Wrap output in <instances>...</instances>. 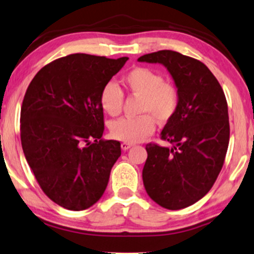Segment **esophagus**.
Masks as SVG:
<instances>
[{
	"label": "esophagus",
	"instance_id": "1",
	"mask_svg": "<svg viewBox=\"0 0 254 254\" xmlns=\"http://www.w3.org/2000/svg\"><path fill=\"white\" fill-rule=\"evenodd\" d=\"M130 147H131L130 143H126V142L121 143V149H123V150H128Z\"/></svg>",
	"mask_w": 254,
	"mask_h": 254
}]
</instances>
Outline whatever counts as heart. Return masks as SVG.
<instances>
[{
  "label": "heart",
  "instance_id": "b5f03b06",
  "mask_svg": "<svg viewBox=\"0 0 254 254\" xmlns=\"http://www.w3.org/2000/svg\"><path fill=\"white\" fill-rule=\"evenodd\" d=\"M123 81L130 93L141 97L137 118H123L111 124L112 137L126 143L143 141L154 131L155 124L167 123L179 107V93L173 85L164 83V78L148 67H135L124 75ZM123 92L114 83L101 88L99 104L105 113L115 117L123 108Z\"/></svg>",
  "mask_w": 254,
  "mask_h": 254
}]
</instances>
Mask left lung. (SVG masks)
Instances as JSON below:
<instances>
[{
	"label": "left lung",
	"mask_w": 254,
	"mask_h": 254,
	"mask_svg": "<svg viewBox=\"0 0 254 254\" xmlns=\"http://www.w3.org/2000/svg\"><path fill=\"white\" fill-rule=\"evenodd\" d=\"M137 61L163 65L179 93L176 113L161 131L171 147L146 146L144 189L162 207L184 209L209 192L222 170L230 140L225 94L202 62L180 52L161 50Z\"/></svg>",
	"instance_id": "obj_1"
}]
</instances>
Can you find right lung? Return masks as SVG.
Masks as SVG:
<instances>
[{
	"mask_svg": "<svg viewBox=\"0 0 254 254\" xmlns=\"http://www.w3.org/2000/svg\"><path fill=\"white\" fill-rule=\"evenodd\" d=\"M128 57L85 54L56 59L38 71L21 108V141L42 190L67 210L97 203L121 155L119 141L101 140L99 95Z\"/></svg>",
	"mask_w": 254,
	"mask_h": 254,
	"instance_id": "add662e5",
	"label": "right lung"
}]
</instances>
